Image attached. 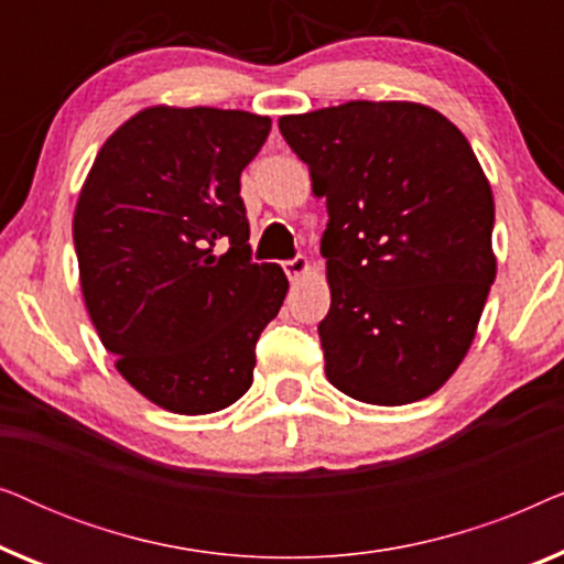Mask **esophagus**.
Listing matches in <instances>:
<instances>
[{"label": "esophagus", "mask_w": 564, "mask_h": 564, "mask_svg": "<svg viewBox=\"0 0 564 564\" xmlns=\"http://www.w3.org/2000/svg\"><path fill=\"white\" fill-rule=\"evenodd\" d=\"M282 267H284V274L290 276V282H297L300 276L307 274V269H311V264H307V259H305V257H295V259L284 261Z\"/></svg>", "instance_id": "1"}]
</instances>
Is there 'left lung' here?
I'll list each match as a JSON object with an SVG mask.
<instances>
[{
    "instance_id": "left-lung-1",
    "label": "left lung",
    "mask_w": 564,
    "mask_h": 564,
    "mask_svg": "<svg viewBox=\"0 0 564 564\" xmlns=\"http://www.w3.org/2000/svg\"><path fill=\"white\" fill-rule=\"evenodd\" d=\"M280 133L326 197V377L361 403L436 392L469 351L496 280V205L462 130L419 102L284 115Z\"/></svg>"
}]
</instances>
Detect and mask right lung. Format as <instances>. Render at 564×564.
I'll return each instance as SVG.
<instances>
[{
    "mask_svg": "<svg viewBox=\"0 0 564 564\" xmlns=\"http://www.w3.org/2000/svg\"><path fill=\"white\" fill-rule=\"evenodd\" d=\"M269 130L243 110L145 107L107 138L79 192L89 318L118 372L172 413L223 411L251 388L257 341L288 295L280 267L251 261L241 199Z\"/></svg>",
    "mask_w": 564,
    "mask_h": 564,
    "instance_id": "add662e5",
    "label": "right lung"
}]
</instances>
